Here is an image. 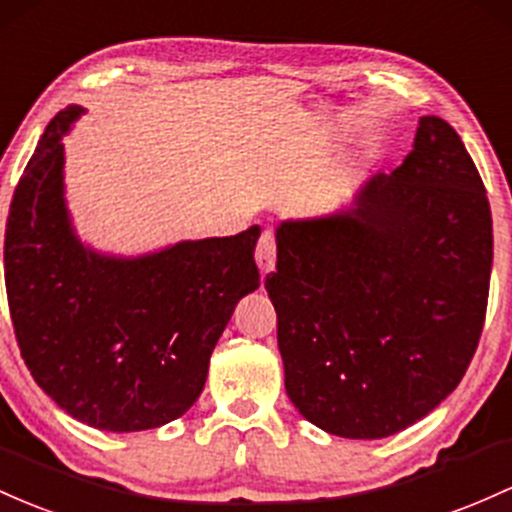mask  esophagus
I'll list each match as a JSON object with an SVG mask.
<instances>
[{"instance_id": "obj_1", "label": "esophagus", "mask_w": 512, "mask_h": 512, "mask_svg": "<svg viewBox=\"0 0 512 512\" xmlns=\"http://www.w3.org/2000/svg\"><path fill=\"white\" fill-rule=\"evenodd\" d=\"M275 256H278V246H275V237L271 232H263L256 244V263L261 275H268L275 268Z\"/></svg>"}]
</instances>
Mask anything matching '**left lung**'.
<instances>
[{"label":"left lung","instance_id":"1","mask_svg":"<svg viewBox=\"0 0 512 512\" xmlns=\"http://www.w3.org/2000/svg\"><path fill=\"white\" fill-rule=\"evenodd\" d=\"M275 239L266 290L287 396L309 423L389 438L455 392L484 329L493 225L452 125L423 116L404 164L353 208L287 220Z\"/></svg>","mask_w":512,"mask_h":512}]
</instances>
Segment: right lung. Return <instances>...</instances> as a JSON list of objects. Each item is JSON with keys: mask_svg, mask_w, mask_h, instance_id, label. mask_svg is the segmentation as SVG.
<instances>
[{"mask_svg": "<svg viewBox=\"0 0 512 512\" xmlns=\"http://www.w3.org/2000/svg\"><path fill=\"white\" fill-rule=\"evenodd\" d=\"M50 120L19 179L4 234L11 324L33 380L60 409L111 433L159 428L195 404L234 307L261 285V227L181 241L137 258L103 256L74 234L62 135Z\"/></svg>", "mask_w": 512, "mask_h": 512, "instance_id": "obj_1", "label": "right lung"}]
</instances>
